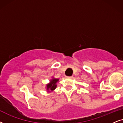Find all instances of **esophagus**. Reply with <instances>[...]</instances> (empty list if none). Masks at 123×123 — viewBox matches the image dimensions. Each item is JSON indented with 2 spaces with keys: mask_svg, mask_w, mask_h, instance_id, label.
Listing matches in <instances>:
<instances>
[{
  "mask_svg": "<svg viewBox=\"0 0 123 123\" xmlns=\"http://www.w3.org/2000/svg\"><path fill=\"white\" fill-rule=\"evenodd\" d=\"M66 78H73V76H66Z\"/></svg>",
  "mask_w": 123,
  "mask_h": 123,
  "instance_id": "esophagus-1",
  "label": "esophagus"
}]
</instances>
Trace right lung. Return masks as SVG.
I'll return each instance as SVG.
<instances>
[{"label":"right lung","instance_id":"1","mask_svg":"<svg viewBox=\"0 0 123 123\" xmlns=\"http://www.w3.org/2000/svg\"><path fill=\"white\" fill-rule=\"evenodd\" d=\"M59 80L58 79L53 78L50 80L49 83L47 84V90L48 92H51L55 90L57 87V83Z\"/></svg>","mask_w":123,"mask_h":123}]
</instances>
